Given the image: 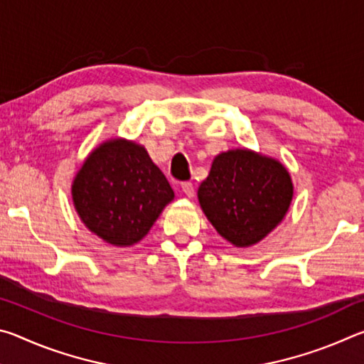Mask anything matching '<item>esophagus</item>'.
<instances>
[{
  "label": "esophagus",
  "mask_w": 364,
  "mask_h": 364,
  "mask_svg": "<svg viewBox=\"0 0 364 364\" xmlns=\"http://www.w3.org/2000/svg\"><path fill=\"white\" fill-rule=\"evenodd\" d=\"M181 191L184 194H186L188 197H193L194 196V193H196V189H194V186H193V183H189V181H184V183H181Z\"/></svg>",
  "instance_id": "esophagus-1"
}]
</instances>
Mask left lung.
<instances>
[{
  "mask_svg": "<svg viewBox=\"0 0 364 364\" xmlns=\"http://www.w3.org/2000/svg\"><path fill=\"white\" fill-rule=\"evenodd\" d=\"M292 194L284 165L247 149L215 157L197 191L208 221L236 247L254 245L273 231L284 218Z\"/></svg>",
  "mask_w": 364,
  "mask_h": 364,
  "instance_id": "8db88e82",
  "label": "left lung"
}]
</instances>
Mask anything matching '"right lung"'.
Instances as JSON below:
<instances>
[{"label":"right lung","instance_id":"right-lung-1","mask_svg":"<svg viewBox=\"0 0 364 364\" xmlns=\"http://www.w3.org/2000/svg\"><path fill=\"white\" fill-rule=\"evenodd\" d=\"M72 196L90 231L109 244L127 247L149 232L175 194L143 146L112 139L85 160L73 180Z\"/></svg>","mask_w":364,"mask_h":364}]
</instances>
